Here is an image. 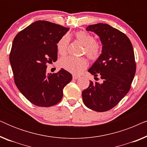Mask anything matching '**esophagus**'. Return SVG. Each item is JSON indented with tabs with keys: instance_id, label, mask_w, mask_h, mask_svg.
<instances>
[{
	"instance_id": "esophagus-1",
	"label": "esophagus",
	"mask_w": 147,
	"mask_h": 147,
	"mask_svg": "<svg viewBox=\"0 0 147 147\" xmlns=\"http://www.w3.org/2000/svg\"><path fill=\"white\" fill-rule=\"evenodd\" d=\"M80 76H77V75H73V79L74 80H77V79H78V78H80Z\"/></svg>"
}]
</instances>
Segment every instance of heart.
Returning <instances> with one entry per match:
<instances>
[{
	"instance_id": "b5f03b06",
	"label": "heart",
	"mask_w": 147,
	"mask_h": 147,
	"mask_svg": "<svg viewBox=\"0 0 147 147\" xmlns=\"http://www.w3.org/2000/svg\"><path fill=\"white\" fill-rule=\"evenodd\" d=\"M77 41L84 47V53L90 60H96L101 54V47L96 43V39L91 34L84 31H78L74 35ZM69 38L64 35L57 43V52L59 55H65L67 53ZM60 67L74 74H80L88 66V62L84 58L65 57L59 60Z\"/></svg>"
}]
</instances>
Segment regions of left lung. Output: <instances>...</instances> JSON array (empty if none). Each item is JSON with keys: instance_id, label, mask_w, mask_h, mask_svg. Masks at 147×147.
<instances>
[{"instance_id": "8db88e82", "label": "left lung", "mask_w": 147, "mask_h": 147, "mask_svg": "<svg viewBox=\"0 0 147 147\" xmlns=\"http://www.w3.org/2000/svg\"><path fill=\"white\" fill-rule=\"evenodd\" d=\"M86 31L98 35L102 44V53L89 69L94 79L82 92L84 103L96 112L108 111L118 104L130 90L136 72L134 50L125 34L108 24L89 25Z\"/></svg>"}]
</instances>
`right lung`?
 <instances>
[{
    "label": "right lung",
    "instance_id": "obj_1",
    "mask_svg": "<svg viewBox=\"0 0 147 147\" xmlns=\"http://www.w3.org/2000/svg\"><path fill=\"white\" fill-rule=\"evenodd\" d=\"M69 28L45 21L31 23L13 40L9 60L14 80L21 93L32 104L49 107L61 101L63 90L72 80L61 69L47 73V63L57 59V43Z\"/></svg>",
    "mask_w": 147,
    "mask_h": 147
}]
</instances>
